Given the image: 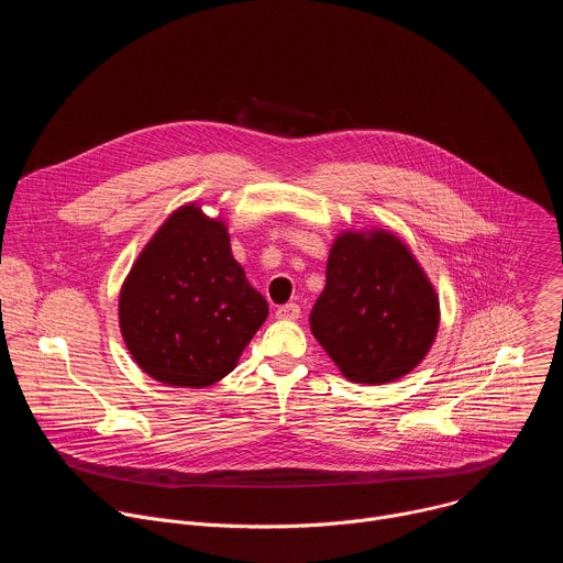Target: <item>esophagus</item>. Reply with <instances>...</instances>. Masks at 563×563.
<instances>
[{"label": "esophagus", "mask_w": 563, "mask_h": 563, "mask_svg": "<svg viewBox=\"0 0 563 563\" xmlns=\"http://www.w3.org/2000/svg\"><path fill=\"white\" fill-rule=\"evenodd\" d=\"M276 316L283 318V320H296L300 316V307L296 302H287V305H280L276 309Z\"/></svg>", "instance_id": "34e87169"}]
</instances>
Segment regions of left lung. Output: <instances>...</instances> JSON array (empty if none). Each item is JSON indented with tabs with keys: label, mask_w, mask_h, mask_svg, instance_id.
<instances>
[{
	"label": "left lung",
	"mask_w": 563,
	"mask_h": 563,
	"mask_svg": "<svg viewBox=\"0 0 563 563\" xmlns=\"http://www.w3.org/2000/svg\"><path fill=\"white\" fill-rule=\"evenodd\" d=\"M309 328L345 378L383 385L412 372L439 332V296L408 250L385 229L343 231Z\"/></svg>",
	"instance_id": "left-lung-1"
}]
</instances>
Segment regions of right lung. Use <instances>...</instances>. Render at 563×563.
Here are the masks:
<instances>
[{
  "label": "right lung",
  "mask_w": 563,
  "mask_h": 563,
  "mask_svg": "<svg viewBox=\"0 0 563 563\" xmlns=\"http://www.w3.org/2000/svg\"><path fill=\"white\" fill-rule=\"evenodd\" d=\"M118 313L140 369L165 385L200 389L238 365L269 305L235 263L227 224L189 202L140 252Z\"/></svg>",
  "instance_id": "1"
}]
</instances>
